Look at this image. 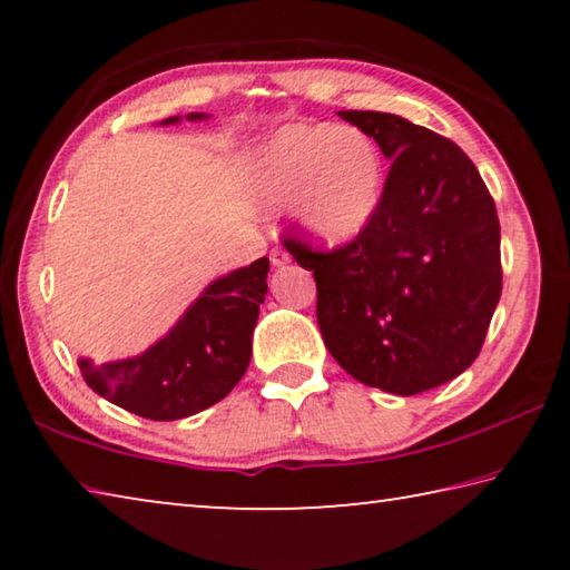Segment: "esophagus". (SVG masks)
<instances>
[{
  "label": "esophagus",
  "mask_w": 570,
  "mask_h": 570,
  "mask_svg": "<svg viewBox=\"0 0 570 570\" xmlns=\"http://www.w3.org/2000/svg\"><path fill=\"white\" fill-rule=\"evenodd\" d=\"M268 258H272V264H274L276 268H278V266H284V264H288V262H292V256H288L282 246H274L272 250H268Z\"/></svg>",
  "instance_id": "1"
}]
</instances>
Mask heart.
Wrapping results in <instances>:
<instances>
[{
    "label": "heart",
    "instance_id": "1",
    "mask_svg": "<svg viewBox=\"0 0 570 570\" xmlns=\"http://www.w3.org/2000/svg\"><path fill=\"white\" fill-rule=\"evenodd\" d=\"M272 204H294L326 244L354 238L380 208L384 170L370 135L332 122H296L274 135L256 168Z\"/></svg>",
    "mask_w": 570,
    "mask_h": 570
}]
</instances>
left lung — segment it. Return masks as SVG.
Wrapping results in <instances>:
<instances>
[{
	"label": "left lung",
	"mask_w": 570,
	"mask_h": 570,
	"mask_svg": "<svg viewBox=\"0 0 570 570\" xmlns=\"http://www.w3.org/2000/svg\"><path fill=\"white\" fill-rule=\"evenodd\" d=\"M340 115L390 158L380 208L342 246H312L296 226L282 240L314 272L316 322L342 370L410 397L482 350L503 292L495 200L445 135L390 112Z\"/></svg>",
	"instance_id": "obj_1"
}]
</instances>
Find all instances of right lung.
I'll use <instances>...</instances> for the list:
<instances>
[{
	"label": "right lung",
	"instance_id": "obj_1",
	"mask_svg": "<svg viewBox=\"0 0 570 570\" xmlns=\"http://www.w3.org/2000/svg\"><path fill=\"white\" fill-rule=\"evenodd\" d=\"M190 120L204 115H188ZM168 118L166 122H176ZM268 258L210 284L168 336L135 360L80 362L92 392L146 420H180L226 397L244 377Z\"/></svg>",
	"mask_w": 570,
	"mask_h": 570
}]
</instances>
